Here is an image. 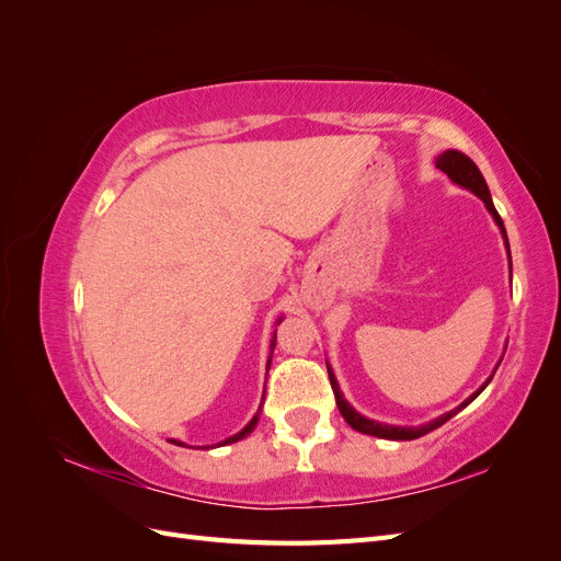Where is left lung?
I'll return each instance as SVG.
<instances>
[{
    "label": "left lung",
    "instance_id": "1",
    "mask_svg": "<svg viewBox=\"0 0 561 561\" xmlns=\"http://www.w3.org/2000/svg\"><path fill=\"white\" fill-rule=\"evenodd\" d=\"M435 168H439V171H443L454 184L463 186V190L472 192L474 196H478V198L484 203V208L489 210L491 217H494L496 227H499L501 233H503L505 250H507V260H511V245H507V233H505V227H503V219H501V215H499L496 208H494V201H491L489 186H486V182H484V178H482V173H480V168L474 165L466 154H461V151H456V149L443 151V154H439V157L435 159ZM511 278H513V260H511ZM501 360H503V358H501ZM501 360L496 363V369H499ZM496 369H494V371H496ZM494 371H491V377H494ZM328 375H330V383H332V390H334L339 412H342V416L346 419L348 426H351L353 431L365 433V435H375V437H381V439H416V437H421V435H426V433L439 428V426H443V423H447L451 416H456L458 412L463 410V407H468L474 398H478V396L482 393V390L489 386V381H491V377H489L478 390H474V393H472L470 398H466L461 404L454 407V410H449L447 414L437 416V419H433V421H428V423H421V426H390V423H381V421H375V419H367V416H363L360 412L353 410L351 402L344 398L342 388H339V381H336V377H334V371H332L330 363H328Z\"/></svg>",
    "mask_w": 561,
    "mask_h": 561
}]
</instances>
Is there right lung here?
I'll list each match as a JSON object with an SVG mask.
<instances>
[{"label": "right lung", "mask_w": 561, "mask_h": 561, "mask_svg": "<svg viewBox=\"0 0 561 561\" xmlns=\"http://www.w3.org/2000/svg\"><path fill=\"white\" fill-rule=\"evenodd\" d=\"M280 320H283V316L276 320V325H280ZM274 348H276V332H274V336H271V353H268V360H266V371H268V365H271V355H274ZM264 400V398H262ZM262 410V407H260ZM260 410H257V414H254L252 419H250V423L248 426L243 428V431H239L236 435H231V437H227V439H222V443H217V445H213V447H225V445H233V443H239V439H243V437H248L252 431H254V426H257V421H260ZM168 443H173V445H178V447H186L184 443H180V439H168ZM213 447H198V449H213Z\"/></svg>", "instance_id": "add662e5"}]
</instances>
